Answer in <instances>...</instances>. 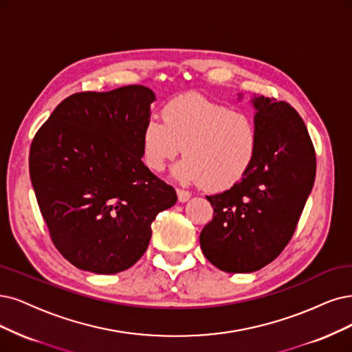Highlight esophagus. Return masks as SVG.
Listing matches in <instances>:
<instances>
[{
	"label": "esophagus",
	"mask_w": 352,
	"mask_h": 352,
	"mask_svg": "<svg viewBox=\"0 0 352 352\" xmlns=\"http://www.w3.org/2000/svg\"><path fill=\"white\" fill-rule=\"evenodd\" d=\"M177 196H178V201H179V203H186V201H188V200H190L191 194H190L188 191H186V190L177 188Z\"/></svg>",
	"instance_id": "obj_1"
}]
</instances>
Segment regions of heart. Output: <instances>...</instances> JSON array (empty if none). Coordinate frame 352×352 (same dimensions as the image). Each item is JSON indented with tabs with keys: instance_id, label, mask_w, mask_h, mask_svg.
<instances>
[{
	"instance_id": "1",
	"label": "heart",
	"mask_w": 352,
	"mask_h": 352,
	"mask_svg": "<svg viewBox=\"0 0 352 352\" xmlns=\"http://www.w3.org/2000/svg\"><path fill=\"white\" fill-rule=\"evenodd\" d=\"M162 122L151 119L142 130V156L152 171H164L183 152L174 168L183 183L206 188L235 186L252 166L258 132L252 117L200 94H183L161 110Z\"/></svg>"
}]
</instances>
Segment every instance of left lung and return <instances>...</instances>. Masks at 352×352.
<instances>
[{
  "label": "left lung",
  "mask_w": 352,
  "mask_h": 352,
  "mask_svg": "<svg viewBox=\"0 0 352 352\" xmlns=\"http://www.w3.org/2000/svg\"><path fill=\"white\" fill-rule=\"evenodd\" d=\"M258 151L250 171L207 196L213 219L200 233L204 256L226 272H252L290 242L316 177L307 127L287 101L255 97Z\"/></svg>",
  "instance_id": "obj_1"
}]
</instances>
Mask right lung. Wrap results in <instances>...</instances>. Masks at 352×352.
Instances as JSON below:
<instances>
[{
  "instance_id": "obj_1",
  "label": "right lung",
  "mask_w": 352,
  "mask_h": 352,
  "mask_svg": "<svg viewBox=\"0 0 352 352\" xmlns=\"http://www.w3.org/2000/svg\"><path fill=\"white\" fill-rule=\"evenodd\" d=\"M152 89L127 85L65 98L37 130L29 156L38 209L56 250L76 268L116 274L148 250L151 225L177 203L142 162Z\"/></svg>"
}]
</instances>
